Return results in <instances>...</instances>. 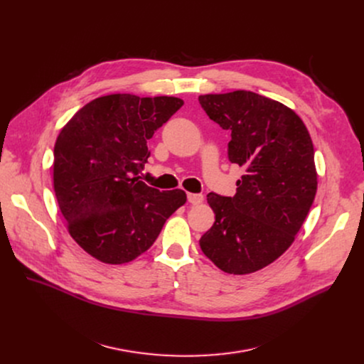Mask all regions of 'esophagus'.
<instances>
[{"instance_id":"34e87169","label":"esophagus","mask_w":364,"mask_h":364,"mask_svg":"<svg viewBox=\"0 0 364 364\" xmlns=\"http://www.w3.org/2000/svg\"><path fill=\"white\" fill-rule=\"evenodd\" d=\"M187 200H188V203H191V204H200V203H203V194H193V193H188L187 194Z\"/></svg>"}]
</instances>
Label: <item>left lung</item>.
I'll return each instance as SVG.
<instances>
[{
  "mask_svg": "<svg viewBox=\"0 0 364 364\" xmlns=\"http://www.w3.org/2000/svg\"><path fill=\"white\" fill-rule=\"evenodd\" d=\"M198 102L230 132L229 161L246 170L233 197L207 194L216 220L200 247L222 271L252 274L292 245L313 205V141L292 109L255 92L201 95Z\"/></svg>",
  "mask_w": 364,
  "mask_h": 364,
  "instance_id": "1",
  "label": "left lung"
}]
</instances>
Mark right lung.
<instances>
[{"label": "right lung", "instance_id": "add662e5", "mask_svg": "<svg viewBox=\"0 0 364 364\" xmlns=\"http://www.w3.org/2000/svg\"><path fill=\"white\" fill-rule=\"evenodd\" d=\"M173 96L115 93L85 105L60 131L53 183L70 236L97 261L127 264L159 237L187 197L139 180L148 139L181 107Z\"/></svg>", "mask_w": 364, "mask_h": 364}]
</instances>
